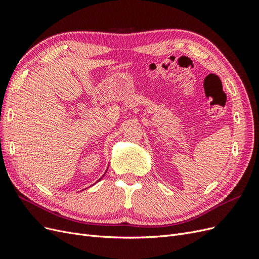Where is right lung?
Returning a JSON list of instances; mask_svg holds the SVG:
<instances>
[{"label":"right lung","instance_id":"add662e5","mask_svg":"<svg viewBox=\"0 0 259 259\" xmlns=\"http://www.w3.org/2000/svg\"><path fill=\"white\" fill-rule=\"evenodd\" d=\"M105 174H106V173H105ZM105 174H104V175H105ZM104 175H103V176H104ZM100 179H101V178H100ZM100 179H98V182H99V180H100Z\"/></svg>","mask_w":259,"mask_h":259}]
</instances>
